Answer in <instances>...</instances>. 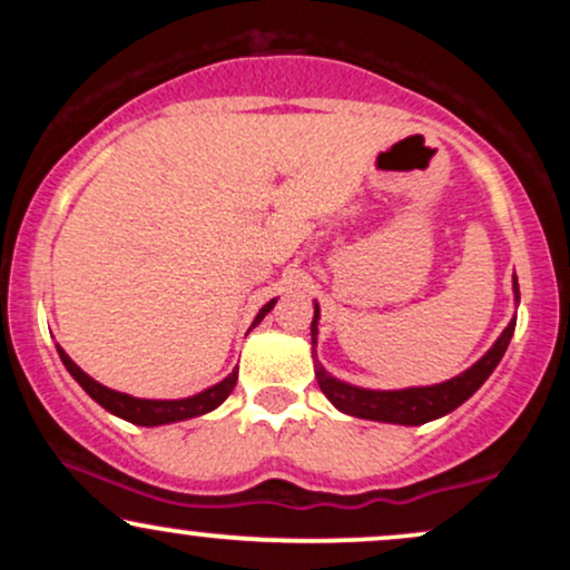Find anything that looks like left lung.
I'll return each instance as SVG.
<instances>
[{
  "label": "left lung",
  "mask_w": 570,
  "mask_h": 570,
  "mask_svg": "<svg viewBox=\"0 0 570 570\" xmlns=\"http://www.w3.org/2000/svg\"><path fill=\"white\" fill-rule=\"evenodd\" d=\"M517 292V281H514ZM520 297V292H517ZM517 318L509 322L507 330L501 332V337L495 340V345L490 348L472 370H466L463 375L453 377V381L429 385V389H404V391H367L356 389V385L340 383L332 375H326V370L318 364L316 358V335H318V305L313 311L311 322V343H313V362H316V377L318 389L324 391V396L335 404L337 410L348 412V415L367 417V421H383V423H402V426H421V423L434 421V417L448 415L450 410H455L458 404L466 402L469 396L488 381L490 372L499 367L503 351H507L509 340L514 335Z\"/></svg>",
  "instance_id": "obj_1"
}]
</instances>
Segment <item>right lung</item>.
Masks as SVG:
<instances>
[{
	"mask_svg": "<svg viewBox=\"0 0 570 570\" xmlns=\"http://www.w3.org/2000/svg\"><path fill=\"white\" fill-rule=\"evenodd\" d=\"M273 305H276V299H271V303H267L263 311L257 313L254 324L263 322L265 313L271 311ZM58 356H61L63 367L69 370V375L75 377V381L80 383L85 391H88L90 399H96V402L101 404L104 410H109V412H112V415L122 417V421L136 423V426H160V423L187 421V417L203 415V412H212L214 407H219V404L233 394L235 381H238V372H235L238 367H235L233 375H227L225 381L217 383V385H212V389H206L198 396L174 399V402H158V399H134V396H128V394H120V391L107 389V385L96 383L94 377L85 375V372L77 367L75 362H71L67 353H63L61 345H58Z\"/></svg>",
	"mask_w": 570,
	"mask_h": 570,
	"instance_id": "add662e5",
	"label": "right lung"
}]
</instances>
